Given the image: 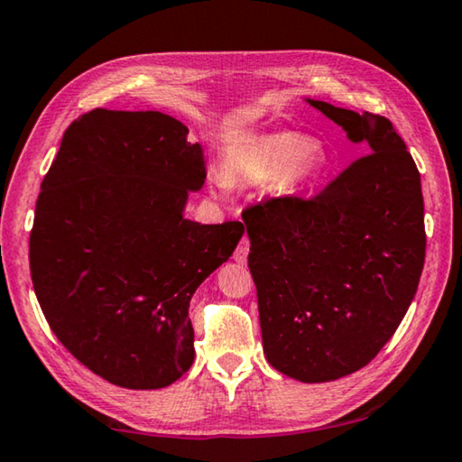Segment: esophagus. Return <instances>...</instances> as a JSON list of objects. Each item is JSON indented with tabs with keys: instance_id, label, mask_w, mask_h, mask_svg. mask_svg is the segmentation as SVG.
Here are the masks:
<instances>
[{
	"instance_id": "esophagus-1",
	"label": "esophagus",
	"mask_w": 462,
	"mask_h": 462,
	"mask_svg": "<svg viewBox=\"0 0 462 462\" xmlns=\"http://www.w3.org/2000/svg\"><path fill=\"white\" fill-rule=\"evenodd\" d=\"M248 250H250V242L246 236H242L236 250H234V261H236L238 264H245L248 259Z\"/></svg>"
}]
</instances>
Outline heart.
Here are the masks:
<instances>
[{
	"instance_id": "heart-1",
	"label": "heart",
	"mask_w": 462,
	"mask_h": 462,
	"mask_svg": "<svg viewBox=\"0 0 462 462\" xmlns=\"http://www.w3.org/2000/svg\"><path fill=\"white\" fill-rule=\"evenodd\" d=\"M326 167V154L314 140L297 132H271L246 140L232 152L226 171H217L216 185L222 191L234 183H263L281 177L287 187L316 179Z\"/></svg>"
}]
</instances>
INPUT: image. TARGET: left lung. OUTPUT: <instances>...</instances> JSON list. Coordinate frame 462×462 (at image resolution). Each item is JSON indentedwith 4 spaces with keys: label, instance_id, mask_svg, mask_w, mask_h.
<instances>
[{
    "label": "left lung",
    "instance_id": "8db88e82",
    "mask_svg": "<svg viewBox=\"0 0 462 462\" xmlns=\"http://www.w3.org/2000/svg\"><path fill=\"white\" fill-rule=\"evenodd\" d=\"M308 101L366 154L314 198L261 201L242 220L267 361L324 383L369 365L402 324L424 269V198L387 118Z\"/></svg>",
    "mask_w": 462,
    "mask_h": 462
}]
</instances>
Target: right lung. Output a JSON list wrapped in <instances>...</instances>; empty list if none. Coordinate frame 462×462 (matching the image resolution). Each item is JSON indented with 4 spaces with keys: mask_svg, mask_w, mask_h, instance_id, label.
I'll return each instance as SVG.
<instances>
[{
    "mask_svg": "<svg viewBox=\"0 0 462 462\" xmlns=\"http://www.w3.org/2000/svg\"><path fill=\"white\" fill-rule=\"evenodd\" d=\"M161 112L91 109L65 130L30 232V275L51 330L126 389H161L193 365L189 301L232 256L242 222L183 217L206 181L199 144Z\"/></svg>",
    "mask_w": 462,
    "mask_h": 462,
    "instance_id": "obj_1",
    "label": "right lung"
}]
</instances>
